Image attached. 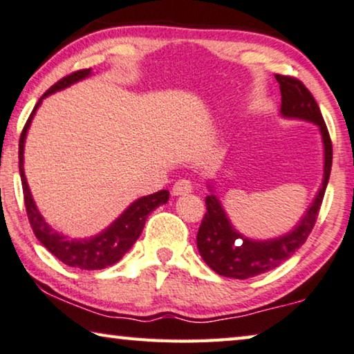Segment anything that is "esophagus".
Here are the masks:
<instances>
[{
  "mask_svg": "<svg viewBox=\"0 0 354 354\" xmlns=\"http://www.w3.org/2000/svg\"><path fill=\"white\" fill-rule=\"evenodd\" d=\"M192 192H193V183L187 180V178H180V180H177L176 183H174V188H172L174 196L187 194V193H192Z\"/></svg>",
  "mask_w": 354,
  "mask_h": 354,
  "instance_id": "obj_1",
  "label": "esophagus"
}]
</instances>
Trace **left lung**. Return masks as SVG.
<instances>
[{"label": "left lung", "instance_id": "left-lung-1", "mask_svg": "<svg viewBox=\"0 0 354 354\" xmlns=\"http://www.w3.org/2000/svg\"><path fill=\"white\" fill-rule=\"evenodd\" d=\"M275 79L280 84L281 91V115L288 118H301V120L318 124L324 145L323 183L322 188L318 189L317 198L295 230L279 239H270V241H250L243 237L232 227L218 198L215 194H209L205 198L207 212L201 221L196 243H198V250L205 264L216 274L231 277V279H252V277L279 268L299 247L304 245L317 223L330 176L333 142H330L328 127H326L322 111H319L313 95L296 77L277 74Z\"/></svg>", "mask_w": 354, "mask_h": 354}]
</instances>
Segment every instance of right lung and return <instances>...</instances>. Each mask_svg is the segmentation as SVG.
Returning <instances> with one entry per match:
<instances>
[{"mask_svg": "<svg viewBox=\"0 0 354 354\" xmlns=\"http://www.w3.org/2000/svg\"><path fill=\"white\" fill-rule=\"evenodd\" d=\"M90 74L91 69L75 71V73L66 75V77H63L62 80H58L55 85H52L50 88L39 97V101L36 102L35 109H32L30 118L25 123L24 131L20 134L19 171L21 178V188H24L26 215H28L30 225L32 227L35 236L37 237V241H39L53 257L58 258L62 263L71 266V268L96 270L109 268V266L115 264L117 261H120L123 258V254L127 253L128 250L133 247V243L139 239L150 212L160 207L161 204L167 203V199H169V192H167V189H161L158 193L144 196V198L134 201V203L129 205V207L124 210L111 226L106 227L104 231L100 232L95 237L82 239V241L63 236V234L52 230V227L46 223V220L42 218L39 210L36 207L35 201H32V196L30 193L28 183H26V177L24 172V147L26 131H28L30 128L32 115H35L37 107L41 106V102L46 96L55 93L58 90L66 88V86L88 77Z\"/></svg>", "mask_w": 354, "mask_h": 354, "instance_id": "right-lung-1", "label": "right lung"}]
</instances>
